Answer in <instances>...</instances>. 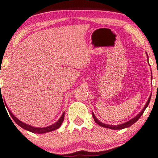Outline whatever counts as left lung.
<instances>
[{"label":"left lung","instance_id":"8db88e82","mask_svg":"<svg viewBox=\"0 0 158 158\" xmlns=\"http://www.w3.org/2000/svg\"><path fill=\"white\" fill-rule=\"evenodd\" d=\"M151 95H152V94H150V98H149L148 102H147L146 105H145L144 108H143V110L141 111V112L139 113L137 115H136L135 117L129 120V121L126 122V123H123V124H120V125H116V126H113V125H108V124H105V123H102V122H100V121H98V119H97V118L95 117V115H94V113H92V117H93V118L94 120V121H95V123H98L99 126H100V127H105V128H108V129H125V128H127L129 127H131V125H133L134 123H136V121H138L139 118L142 116V115L143 114V113H144V111L145 110V109L147 108V107L148 106L149 103H150V99H151Z\"/></svg>","mask_w":158,"mask_h":158}]
</instances>
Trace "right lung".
I'll return each mask as SVG.
<instances>
[{
    "label": "right lung",
    "mask_w": 158,
    "mask_h": 158,
    "mask_svg": "<svg viewBox=\"0 0 158 158\" xmlns=\"http://www.w3.org/2000/svg\"><path fill=\"white\" fill-rule=\"evenodd\" d=\"M8 113H9V114L10 115V116L12 117V118H13L14 121H15L20 127L23 128V129L25 130H27V131L32 132V133H37V134H44V133H46V132L52 131H54V130L58 129V128L60 127V125L62 124L63 121H64V113H63L62 115L59 118V120H58L56 123H53L52 125L49 126V127H44V128H37V127H31V126H29L28 124H26V123H23V122L19 121L17 118H16L15 116H14V115H13V113L10 112L9 110H8Z\"/></svg>",
    "instance_id": "1"
}]
</instances>
